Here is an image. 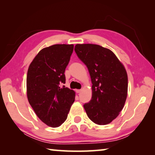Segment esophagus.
Listing matches in <instances>:
<instances>
[{
	"label": "esophagus",
	"instance_id": "34e87169",
	"mask_svg": "<svg viewBox=\"0 0 155 155\" xmlns=\"http://www.w3.org/2000/svg\"><path fill=\"white\" fill-rule=\"evenodd\" d=\"M81 91V90H76V92L78 93V94L80 93Z\"/></svg>",
	"mask_w": 155,
	"mask_h": 155
}]
</instances>
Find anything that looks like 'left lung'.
I'll list each match as a JSON object with an SVG mask.
<instances>
[{
    "label": "left lung",
    "instance_id": "obj_1",
    "mask_svg": "<svg viewBox=\"0 0 155 155\" xmlns=\"http://www.w3.org/2000/svg\"><path fill=\"white\" fill-rule=\"evenodd\" d=\"M74 51L87 67L92 96L84 104L91 121L105 125L116 118L124 106L128 92L126 69L111 50L96 44H77Z\"/></svg>",
    "mask_w": 155,
    "mask_h": 155
}]
</instances>
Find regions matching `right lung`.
<instances>
[{
    "instance_id": "add662e5",
    "label": "right lung",
    "mask_w": 155,
    "mask_h": 155,
    "mask_svg": "<svg viewBox=\"0 0 155 155\" xmlns=\"http://www.w3.org/2000/svg\"><path fill=\"white\" fill-rule=\"evenodd\" d=\"M73 44H54L41 49L28 67L27 93L28 103L39 118L51 127H58L67 119L75 99L65 83V68Z\"/></svg>"
}]
</instances>
